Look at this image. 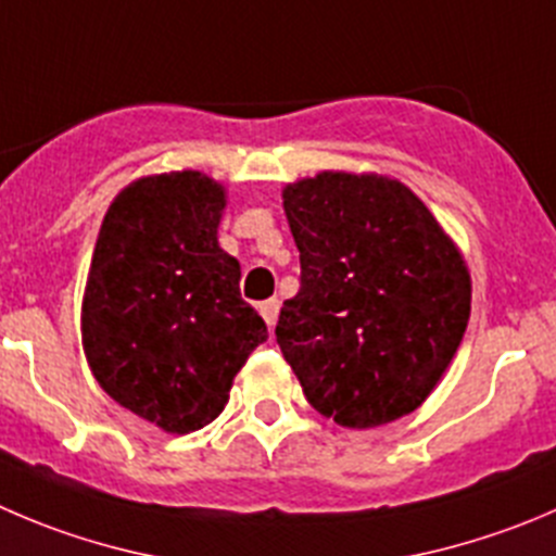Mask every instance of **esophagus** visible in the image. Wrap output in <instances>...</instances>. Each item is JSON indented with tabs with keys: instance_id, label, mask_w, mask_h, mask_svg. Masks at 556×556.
I'll list each match as a JSON object with an SVG mask.
<instances>
[{
	"instance_id": "34e87169",
	"label": "esophagus",
	"mask_w": 556,
	"mask_h": 556,
	"mask_svg": "<svg viewBox=\"0 0 556 556\" xmlns=\"http://www.w3.org/2000/svg\"><path fill=\"white\" fill-rule=\"evenodd\" d=\"M258 311H262V316H264V321H267L269 327H275V319H278V311H281V303H278V300H264L262 305H258Z\"/></svg>"
}]
</instances>
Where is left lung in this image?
Returning <instances> with one entry per match:
<instances>
[{
    "mask_svg": "<svg viewBox=\"0 0 556 556\" xmlns=\"http://www.w3.org/2000/svg\"><path fill=\"white\" fill-rule=\"evenodd\" d=\"M300 292L275 341L308 404L374 428L428 399L469 321V273L426 204L399 179L321 172L283 190Z\"/></svg>",
    "mask_w": 556,
    "mask_h": 556,
    "instance_id": "left-lung-1",
    "label": "left lung"
}]
</instances>
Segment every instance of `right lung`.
Masks as SVG:
<instances>
[{"label": "right lung", "instance_id": "1", "mask_svg": "<svg viewBox=\"0 0 556 556\" xmlns=\"http://www.w3.org/2000/svg\"><path fill=\"white\" fill-rule=\"evenodd\" d=\"M224 188L199 172L144 177L100 226L81 308L89 368L119 406L168 433L224 412L231 379L267 341L218 245Z\"/></svg>", "mask_w": 556, "mask_h": 556}]
</instances>
